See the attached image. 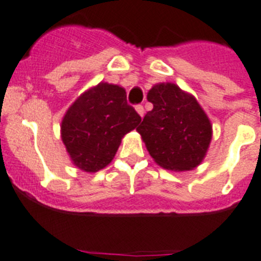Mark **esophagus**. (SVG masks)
<instances>
[{
  "instance_id": "34e87169",
  "label": "esophagus",
  "mask_w": 261,
  "mask_h": 261,
  "mask_svg": "<svg viewBox=\"0 0 261 261\" xmlns=\"http://www.w3.org/2000/svg\"><path fill=\"white\" fill-rule=\"evenodd\" d=\"M135 109H136V112L139 113L140 117L144 116V108H143V105H136Z\"/></svg>"
}]
</instances>
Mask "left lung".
Here are the masks:
<instances>
[{
    "label": "left lung",
    "mask_w": 261,
    "mask_h": 261,
    "mask_svg": "<svg viewBox=\"0 0 261 261\" xmlns=\"http://www.w3.org/2000/svg\"><path fill=\"white\" fill-rule=\"evenodd\" d=\"M147 98L153 109L136 130L149 154L168 170L196 168L212 139V126L200 105L173 83L156 84Z\"/></svg>",
    "instance_id": "8db88e82"
}]
</instances>
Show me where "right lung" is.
<instances>
[{
  "instance_id": "add662e5",
  "label": "right lung",
  "mask_w": 261,
  "mask_h": 261,
  "mask_svg": "<svg viewBox=\"0 0 261 261\" xmlns=\"http://www.w3.org/2000/svg\"><path fill=\"white\" fill-rule=\"evenodd\" d=\"M140 121L136 110L127 104L122 87L100 83L69 108L61 136L72 163L82 170L95 173L113 160L123 135Z\"/></svg>"
}]
</instances>
